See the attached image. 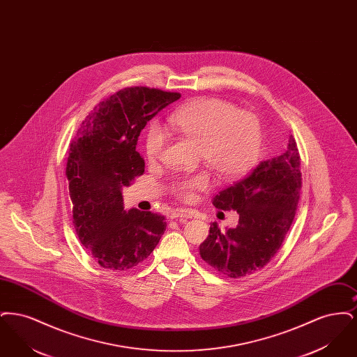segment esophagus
<instances>
[{
  "mask_svg": "<svg viewBox=\"0 0 357 357\" xmlns=\"http://www.w3.org/2000/svg\"><path fill=\"white\" fill-rule=\"evenodd\" d=\"M187 218H191V214L187 210H175L171 214V220H179V221H185Z\"/></svg>",
  "mask_w": 357,
  "mask_h": 357,
  "instance_id": "1",
  "label": "esophagus"
}]
</instances>
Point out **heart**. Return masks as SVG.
<instances>
[{"mask_svg": "<svg viewBox=\"0 0 357 357\" xmlns=\"http://www.w3.org/2000/svg\"><path fill=\"white\" fill-rule=\"evenodd\" d=\"M171 130L198 142V158L222 179H236L250 170L261 153L262 127L253 112L238 111L237 105L218 98H199L171 112ZM169 136L158 124H151L144 140L150 162L163 153ZM211 185L210 174L197 171L175 178L171 191L182 201H191L197 191Z\"/></svg>", "mask_w": 357, "mask_h": 357, "instance_id": "b5f03b06", "label": "heart"}]
</instances>
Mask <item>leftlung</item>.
Returning <instances> with one entry per match:
<instances>
[{
    "mask_svg": "<svg viewBox=\"0 0 357 357\" xmlns=\"http://www.w3.org/2000/svg\"><path fill=\"white\" fill-rule=\"evenodd\" d=\"M301 190V159L289 136L284 153L261 162L233 186L218 192L213 204L236 210V229L222 231L217 222L199 246L206 264L230 278L262 269L281 248L293 223Z\"/></svg>",
    "mask_w": 357,
    "mask_h": 357,
    "instance_id": "8db88e82",
    "label": "left lung"
}]
</instances>
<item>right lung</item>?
<instances>
[{
    "label": "right lung",
    "instance_id": "add662e5",
    "mask_svg": "<svg viewBox=\"0 0 357 357\" xmlns=\"http://www.w3.org/2000/svg\"><path fill=\"white\" fill-rule=\"evenodd\" d=\"M181 98L178 92L131 86L104 99L83 120L67 160L73 225L86 252L104 269L123 272L151 255L165 217L123 207L121 188L143 175L136 151L147 121Z\"/></svg>",
    "mask_w": 357,
    "mask_h": 357
}]
</instances>
